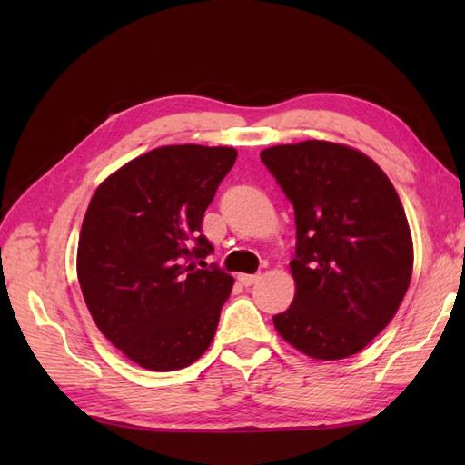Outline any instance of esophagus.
Returning <instances> with one entry per match:
<instances>
[{
    "label": "esophagus",
    "instance_id": "esophagus-1",
    "mask_svg": "<svg viewBox=\"0 0 465 465\" xmlns=\"http://www.w3.org/2000/svg\"><path fill=\"white\" fill-rule=\"evenodd\" d=\"M238 280L245 285V288H250V285L258 283V280H260V273H240V275H238Z\"/></svg>",
    "mask_w": 465,
    "mask_h": 465
}]
</instances>
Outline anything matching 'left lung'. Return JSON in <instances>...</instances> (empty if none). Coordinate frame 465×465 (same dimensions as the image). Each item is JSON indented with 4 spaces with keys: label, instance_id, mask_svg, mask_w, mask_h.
I'll use <instances>...</instances> for the list:
<instances>
[{
    "label": "left lung",
    "instance_id": "obj_1",
    "mask_svg": "<svg viewBox=\"0 0 465 465\" xmlns=\"http://www.w3.org/2000/svg\"><path fill=\"white\" fill-rule=\"evenodd\" d=\"M295 213V298L273 325L315 360L361 351L408 292L406 212L380 165L348 145L308 140L260 153Z\"/></svg>",
    "mask_w": 465,
    "mask_h": 465
}]
</instances>
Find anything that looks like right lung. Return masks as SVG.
Here are the masks:
<instances>
[{"label":"right lung","instance_id":"obj_1","mask_svg":"<svg viewBox=\"0 0 465 465\" xmlns=\"http://www.w3.org/2000/svg\"><path fill=\"white\" fill-rule=\"evenodd\" d=\"M238 152L163 145L125 163L87 207L77 280L97 328L145 370L187 368L210 348L233 278L197 268L203 213Z\"/></svg>","mask_w":465,"mask_h":465}]
</instances>
